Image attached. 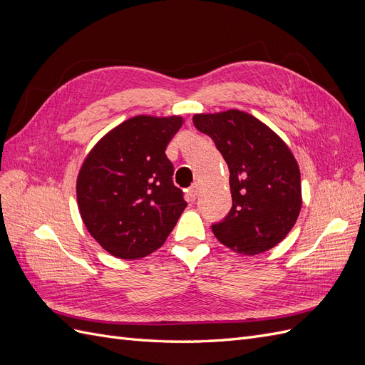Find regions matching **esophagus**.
Here are the masks:
<instances>
[{
  "label": "esophagus",
  "mask_w": 365,
  "mask_h": 365,
  "mask_svg": "<svg viewBox=\"0 0 365 365\" xmlns=\"http://www.w3.org/2000/svg\"><path fill=\"white\" fill-rule=\"evenodd\" d=\"M197 192H200V184L195 182V184H192V185H190L189 193H187V195H189V200H190V201H195V200H196Z\"/></svg>",
  "instance_id": "34e87169"
}]
</instances>
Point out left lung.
I'll return each mask as SVG.
<instances>
[{"instance_id":"8db88e82","label":"left lung","mask_w":365,"mask_h":365,"mask_svg":"<svg viewBox=\"0 0 365 365\" xmlns=\"http://www.w3.org/2000/svg\"><path fill=\"white\" fill-rule=\"evenodd\" d=\"M193 125L215 141L230 169L233 207L212 225L216 239L248 256L280 244L302 208L300 169L291 149L272 129L239 109L196 114Z\"/></svg>"}]
</instances>
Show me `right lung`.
Returning <instances> with one entry per match:
<instances>
[{
	"label": "right lung",
	"instance_id": "obj_1",
	"mask_svg": "<svg viewBox=\"0 0 365 365\" xmlns=\"http://www.w3.org/2000/svg\"><path fill=\"white\" fill-rule=\"evenodd\" d=\"M182 118L137 115L109 130L85 158L76 193L90 235L114 257L158 250L187 207L165 148Z\"/></svg>",
	"mask_w": 365,
	"mask_h": 365
}]
</instances>
